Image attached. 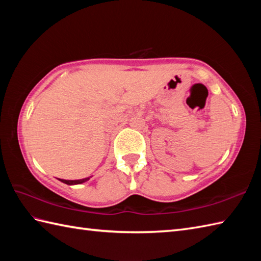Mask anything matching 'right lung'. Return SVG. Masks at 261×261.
<instances>
[{
    "label": "right lung",
    "mask_w": 261,
    "mask_h": 261,
    "mask_svg": "<svg viewBox=\"0 0 261 261\" xmlns=\"http://www.w3.org/2000/svg\"><path fill=\"white\" fill-rule=\"evenodd\" d=\"M88 179H90V177H86V178H83V179H77V180H66V179H59V180L65 182V184L67 185H76V184H83V182L87 181Z\"/></svg>",
    "instance_id": "add662e5"
}]
</instances>
